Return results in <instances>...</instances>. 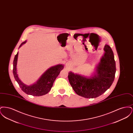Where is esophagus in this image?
<instances>
[{
  "label": "esophagus",
  "instance_id": "esophagus-1",
  "mask_svg": "<svg viewBox=\"0 0 133 133\" xmlns=\"http://www.w3.org/2000/svg\"><path fill=\"white\" fill-rule=\"evenodd\" d=\"M68 64H66V66H68Z\"/></svg>",
  "mask_w": 133,
  "mask_h": 133
}]
</instances>
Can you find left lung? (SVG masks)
<instances>
[{
  "label": "left lung",
  "instance_id": "1",
  "mask_svg": "<svg viewBox=\"0 0 133 133\" xmlns=\"http://www.w3.org/2000/svg\"><path fill=\"white\" fill-rule=\"evenodd\" d=\"M104 50L105 53L93 76L87 77L72 72L68 73L70 84L77 95L85 98H96L112 85L116 71L114 53L108 45H105Z\"/></svg>",
  "mask_w": 133,
  "mask_h": 133
}]
</instances>
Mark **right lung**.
I'll list each match as a JSON object with an SVG mask.
<instances>
[{
	"instance_id": "obj_1",
	"label": "right lung",
	"mask_w": 133,
	"mask_h": 133,
	"mask_svg": "<svg viewBox=\"0 0 133 133\" xmlns=\"http://www.w3.org/2000/svg\"><path fill=\"white\" fill-rule=\"evenodd\" d=\"M26 40L22 42L19 46V48L26 42ZM18 52L15 56L13 60V73L15 80L19 84L21 90L28 95L34 96H40L47 94L53 86V83L57 76L59 75L60 71L63 69L64 65L58 64L56 66L51 67L45 72L41 76L38 81L31 85L28 86L24 84L19 79L17 74V62L18 59Z\"/></svg>"
}]
</instances>
